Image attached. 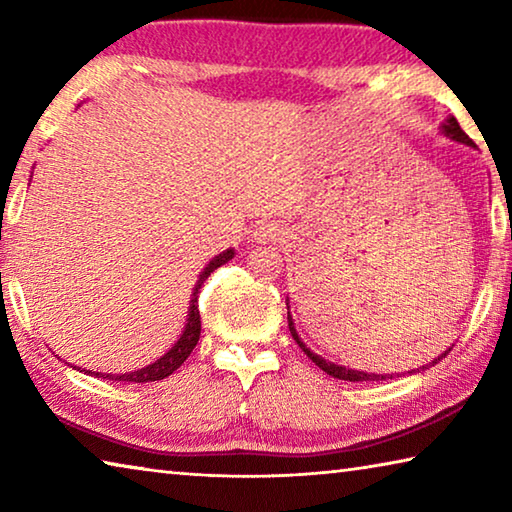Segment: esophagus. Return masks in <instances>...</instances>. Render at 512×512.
I'll use <instances>...</instances> for the list:
<instances>
[{"instance_id": "1", "label": "esophagus", "mask_w": 512, "mask_h": 512, "mask_svg": "<svg viewBox=\"0 0 512 512\" xmlns=\"http://www.w3.org/2000/svg\"><path fill=\"white\" fill-rule=\"evenodd\" d=\"M250 239L257 241V244H266V241H282L284 230L273 221H262L255 225L253 232H250Z\"/></svg>"}]
</instances>
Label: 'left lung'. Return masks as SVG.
I'll list each match as a JSON object with an SVG mask.
<instances>
[{
    "label": "left lung",
    "mask_w": 512,
    "mask_h": 512,
    "mask_svg": "<svg viewBox=\"0 0 512 512\" xmlns=\"http://www.w3.org/2000/svg\"><path fill=\"white\" fill-rule=\"evenodd\" d=\"M440 133H443L447 140H454V142H458V144H467V146H474V142L470 140V137H467L465 133H463V128L458 126V121H456V117H452L449 115L443 124H440ZM287 309H289V298H287ZM287 318H289V332H291V336H293V341H296L300 348H302V352L307 354V357L316 363V366L323 370V372H327V375H332L334 379H343V381H384V379H393L395 375H377V372H363V370H352V368H345V366H339V363H332L329 359H323L320 357V354H316V352H311L305 343H302V339L298 336V332H296V323H293V318H291V311H287ZM452 350V348H449ZM447 350V352H449ZM447 352H443L440 354L438 359H433V361H429L427 366H422V368H418V370H409L411 375L413 372H420V370H427L429 366H433V363H438L440 359L445 357ZM400 377V375H397Z\"/></svg>",
    "instance_id": "8db88e82"
}]
</instances>
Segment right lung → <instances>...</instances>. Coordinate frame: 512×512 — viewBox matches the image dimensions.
Segmentation results:
<instances>
[{
    "mask_svg": "<svg viewBox=\"0 0 512 512\" xmlns=\"http://www.w3.org/2000/svg\"><path fill=\"white\" fill-rule=\"evenodd\" d=\"M235 257V248H228L219 253L216 257L210 259V264H207L201 275H198V280L192 289V300H189V311H187V320H185V327H183V334L178 336V341L171 345V348L162 354L160 359H155L149 366H144L140 370H133V372H121V375H112V372H92L88 370V375L94 377H103V379H112V381H133V384H146V381H160L164 377H169L173 370H178L183 366L185 359L192 354V350L196 348L198 339H201V314H198V289H201V284L210 277L216 268L228 264L230 259ZM76 368V366H74ZM85 372V370H83Z\"/></svg>",
    "mask_w": 512,
    "mask_h": 512,
    "instance_id": "add662e5",
    "label": "right lung"
}]
</instances>
